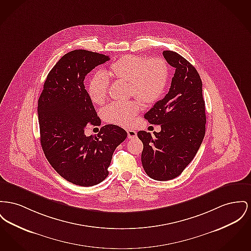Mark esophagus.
<instances>
[{"instance_id": "esophagus-1", "label": "esophagus", "mask_w": 251, "mask_h": 251, "mask_svg": "<svg viewBox=\"0 0 251 251\" xmlns=\"http://www.w3.org/2000/svg\"><path fill=\"white\" fill-rule=\"evenodd\" d=\"M127 133H128V138L129 139H133L137 135V133L134 130H127Z\"/></svg>"}]
</instances>
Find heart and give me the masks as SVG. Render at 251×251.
Segmentation results:
<instances>
[{
  "label": "heart",
  "instance_id": "1",
  "mask_svg": "<svg viewBox=\"0 0 251 251\" xmlns=\"http://www.w3.org/2000/svg\"><path fill=\"white\" fill-rule=\"evenodd\" d=\"M108 75L126 81L129 84V95L140 100L143 103L155 102L161 98L169 82V66L160 58L147 59L137 55H124L112 63ZM104 72H97L90 78L87 95L95 104L103 103L106 100L109 77ZM141 110L137 100L112 102L102 110L104 119L113 124L129 126Z\"/></svg>",
  "mask_w": 251,
  "mask_h": 251
}]
</instances>
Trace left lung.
<instances>
[{
    "mask_svg": "<svg viewBox=\"0 0 251 251\" xmlns=\"http://www.w3.org/2000/svg\"><path fill=\"white\" fill-rule=\"evenodd\" d=\"M163 56L176 68L169 93L144 115L149 123L161 125L151 135L139 131L143 143L141 162L149 176L167 181L180 176L192 162L206 133L202 80L195 67L176 52Z\"/></svg>",
    "mask_w": 251,
    "mask_h": 251,
    "instance_id": "obj_1",
    "label": "left lung"
}]
</instances>
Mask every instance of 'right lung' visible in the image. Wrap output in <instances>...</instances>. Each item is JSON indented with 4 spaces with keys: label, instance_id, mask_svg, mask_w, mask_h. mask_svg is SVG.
<instances>
[{
    "label": "right lung",
    "instance_id": "obj_1",
    "mask_svg": "<svg viewBox=\"0 0 251 251\" xmlns=\"http://www.w3.org/2000/svg\"><path fill=\"white\" fill-rule=\"evenodd\" d=\"M103 54L77 49L62 56L47 75L38 101L41 145L54 170L75 185L91 187L108 176L112 156L127 132L117 125L85 135L100 118L84 86L85 75L108 61Z\"/></svg>",
    "mask_w": 251,
    "mask_h": 251
}]
</instances>
